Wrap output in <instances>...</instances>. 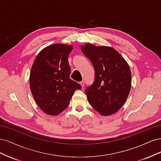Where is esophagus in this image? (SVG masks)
Segmentation results:
<instances>
[{"instance_id": "esophagus-1", "label": "esophagus", "mask_w": 161, "mask_h": 161, "mask_svg": "<svg viewBox=\"0 0 161 161\" xmlns=\"http://www.w3.org/2000/svg\"><path fill=\"white\" fill-rule=\"evenodd\" d=\"M80 85H81V86H82V87H83V86H84V85H85V82H84V80H82V81L80 82Z\"/></svg>"}]
</instances>
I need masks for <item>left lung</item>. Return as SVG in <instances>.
<instances>
[{"label":"left lung","mask_w":161,"mask_h":161,"mask_svg":"<svg viewBox=\"0 0 161 161\" xmlns=\"http://www.w3.org/2000/svg\"><path fill=\"white\" fill-rule=\"evenodd\" d=\"M81 50L95 71L93 84L85 90L89 104L103 116L116 113L125 103L131 89L128 62L112 47L88 43L81 46Z\"/></svg>","instance_id":"obj_1"}]
</instances>
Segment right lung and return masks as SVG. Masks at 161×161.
I'll list each match as a JSON object with an SVG mask.
<instances>
[{
    "label": "right lung",
    "instance_id": "add662e5",
    "mask_svg": "<svg viewBox=\"0 0 161 161\" xmlns=\"http://www.w3.org/2000/svg\"><path fill=\"white\" fill-rule=\"evenodd\" d=\"M72 45L54 43L43 48L34 60L30 75V86L34 100L45 114L56 116L70 104L81 86L70 79L68 57Z\"/></svg>",
    "mask_w": 161,
    "mask_h": 161
}]
</instances>
